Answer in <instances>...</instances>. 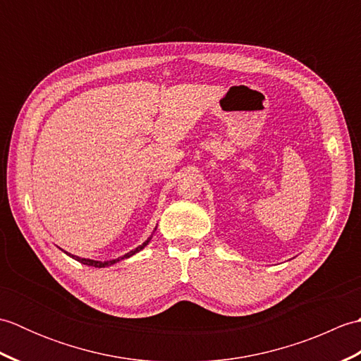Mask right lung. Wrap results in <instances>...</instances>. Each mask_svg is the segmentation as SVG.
<instances>
[{
    "label": "right lung",
    "instance_id": "1",
    "mask_svg": "<svg viewBox=\"0 0 361 361\" xmlns=\"http://www.w3.org/2000/svg\"><path fill=\"white\" fill-rule=\"evenodd\" d=\"M155 229H157V228H155ZM150 239H152V235H150L149 239L145 240L142 245H140V247L135 248V250H132L130 252H127V255H124L122 257H118V259H113V260H105V262H101V260H93V259H83V257H79V256L70 255V252H66V251H65V252H66L68 256L73 257V259H75V260H78V262H80V264H83V265L96 267V268H104V267H110V265H113V264H116V262H119V260H122V259H128V257H132L133 255H136V252H140L141 250H144L145 247H147L149 242H150Z\"/></svg>",
    "mask_w": 361,
    "mask_h": 361
}]
</instances>
